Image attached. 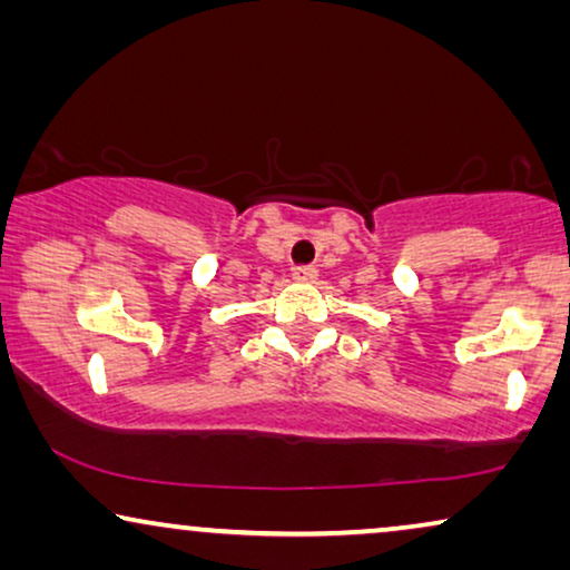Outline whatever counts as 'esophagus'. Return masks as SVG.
<instances>
[{"label":"esophagus","instance_id":"obj_1","mask_svg":"<svg viewBox=\"0 0 570 570\" xmlns=\"http://www.w3.org/2000/svg\"><path fill=\"white\" fill-rule=\"evenodd\" d=\"M293 279H298V283H314L316 267H311V264H298V267L293 269Z\"/></svg>","mask_w":570,"mask_h":570}]
</instances>
